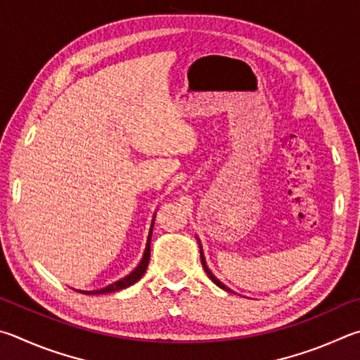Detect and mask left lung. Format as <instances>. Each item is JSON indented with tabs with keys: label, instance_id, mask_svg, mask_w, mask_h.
<instances>
[{
	"label": "left lung",
	"instance_id": "1",
	"mask_svg": "<svg viewBox=\"0 0 360 360\" xmlns=\"http://www.w3.org/2000/svg\"><path fill=\"white\" fill-rule=\"evenodd\" d=\"M199 248H200V262H202V267H204V270H205V274L209 275V278H210L213 283H215L217 286H219L221 289H224V291H229V292H232L231 289H229L228 286H226V285H223V283L219 281V280L217 278V276L212 274V270H210L209 267H207V262H205V257H204V253H202V247H200V242H199Z\"/></svg>",
	"mask_w": 360,
	"mask_h": 360
}]
</instances>
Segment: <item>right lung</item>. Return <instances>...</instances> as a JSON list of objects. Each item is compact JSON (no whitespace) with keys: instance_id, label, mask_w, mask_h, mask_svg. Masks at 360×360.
Listing matches in <instances>:
<instances>
[{"instance_id":"obj_1","label":"right lung","mask_w":360,"mask_h":360,"mask_svg":"<svg viewBox=\"0 0 360 360\" xmlns=\"http://www.w3.org/2000/svg\"><path fill=\"white\" fill-rule=\"evenodd\" d=\"M151 231H153V221H151V228H150V234L147 238V245H145V251H143V256L141 262H139V266L132 270L129 275H126L124 278L118 280L115 283H112V285L105 286L103 289H96V291H77V292H84L88 295H94V294H107V292H115L120 291V289H124V288H129L131 285H134L139 280L142 278V275L145 274V270L148 267V261H150V240H151Z\"/></svg>"}]
</instances>
